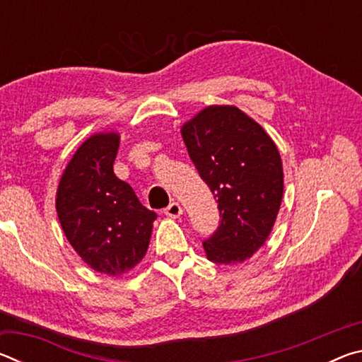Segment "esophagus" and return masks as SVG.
I'll use <instances>...</instances> for the list:
<instances>
[{
  "instance_id": "34e87169",
  "label": "esophagus",
  "mask_w": 362,
  "mask_h": 362,
  "mask_svg": "<svg viewBox=\"0 0 362 362\" xmlns=\"http://www.w3.org/2000/svg\"><path fill=\"white\" fill-rule=\"evenodd\" d=\"M182 212H183V209L179 203H170L166 209H164V214H166L168 217H173V218L180 217Z\"/></svg>"
}]
</instances>
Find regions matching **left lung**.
<instances>
[{
  "label": "left lung",
  "instance_id": "left-lung-1",
  "mask_svg": "<svg viewBox=\"0 0 362 362\" xmlns=\"http://www.w3.org/2000/svg\"><path fill=\"white\" fill-rule=\"evenodd\" d=\"M188 155L218 203L220 225L203 243L214 263H243L273 230L283 161L265 129L233 105H211L182 126Z\"/></svg>",
  "mask_w": 362,
  "mask_h": 362
}]
</instances>
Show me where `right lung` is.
<instances>
[{
  "instance_id": "obj_1",
  "label": "right lung",
  "mask_w": 362,
  "mask_h": 362,
  "mask_svg": "<svg viewBox=\"0 0 362 362\" xmlns=\"http://www.w3.org/2000/svg\"><path fill=\"white\" fill-rule=\"evenodd\" d=\"M119 136L99 132L76 150L60 177L56 209L66 240L95 272L119 276L144 259L156 214L113 173Z\"/></svg>"
}]
</instances>
